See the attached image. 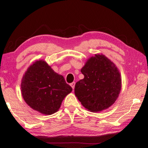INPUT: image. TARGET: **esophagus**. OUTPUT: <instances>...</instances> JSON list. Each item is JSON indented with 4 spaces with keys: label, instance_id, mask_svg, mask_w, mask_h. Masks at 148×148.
<instances>
[{
    "label": "esophagus",
    "instance_id": "1",
    "mask_svg": "<svg viewBox=\"0 0 148 148\" xmlns=\"http://www.w3.org/2000/svg\"><path fill=\"white\" fill-rule=\"evenodd\" d=\"M70 86H71L72 87V89H74V87H75V82H72V83H71V84H70Z\"/></svg>",
    "mask_w": 148,
    "mask_h": 148
}]
</instances>
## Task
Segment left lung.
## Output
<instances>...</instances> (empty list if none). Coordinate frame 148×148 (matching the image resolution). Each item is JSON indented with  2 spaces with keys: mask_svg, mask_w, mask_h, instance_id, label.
Returning a JSON list of instances; mask_svg holds the SVG:
<instances>
[{
  "mask_svg": "<svg viewBox=\"0 0 148 148\" xmlns=\"http://www.w3.org/2000/svg\"><path fill=\"white\" fill-rule=\"evenodd\" d=\"M81 72L84 78L76 82L74 93L84 108L99 112L115 103L121 89V76L113 62L103 54H95Z\"/></svg>",
  "mask_w": 148,
  "mask_h": 148,
  "instance_id": "left-lung-1",
  "label": "left lung"
}]
</instances>
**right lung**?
Wrapping results in <instances>:
<instances>
[{
	"instance_id": "right-lung-1",
	"label": "right lung",
	"mask_w": 148,
	"mask_h": 148,
	"mask_svg": "<svg viewBox=\"0 0 148 148\" xmlns=\"http://www.w3.org/2000/svg\"><path fill=\"white\" fill-rule=\"evenodd\" d=\"M21 91L24 101L32 109L47 116L58 111L72 88L46 61L38 60L25 72Z\"/></svg>"
}]
</instances>
